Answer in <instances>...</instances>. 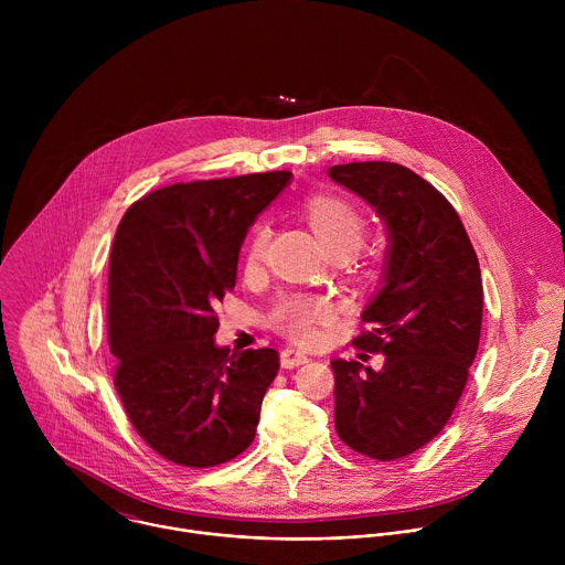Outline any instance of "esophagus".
I'll return each mask as SVG.
<instances>
[{
  "instance_id": "1",
  "label": "esophagus",
  "mask_w": 565,
  "mask_h": 565,
  "mask_svg": "<svg viewBox=\"0 0 565 565\" xmlns=\"http://www.w3.org/2000/svg\"><path fill=\"white\" fill-rule=\"evenodd\" d=\"M279 358H281V366H284V369H295V366L308 362V355H306L303 351L295 349V347H286Z\"/></svg>"
}]
</instances>
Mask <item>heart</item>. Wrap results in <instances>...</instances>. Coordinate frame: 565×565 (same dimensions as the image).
Masks as SVG:
<instances>
[{
    "mask_svg": "<svg viewBox=\"0 0 565 565\" xmlns=\"http://www.w3.org/2000/svg\"><path fill=\"white\" fill-rule=\"evenodd\" d=\"M306 216L315 230V234L324 241V246L331 253H351L358 248L364 234V218L362 214L347 201L335 196H317L310 199L306 205ZM270 225L264 221L255 227L246 266L248 270H257L266 257L270 244ZM331 312V306L319 297L292 295L286 297L273 312L275 324L288 333L292 340L310 342L317 333V321H324Z\"/></svg>",
    "mask_w": 565,
    "mask_h": 565,
    "instance_id": "1",
    "label": "heart"
}]
</instances>
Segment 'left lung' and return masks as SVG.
Here are the masks:
<instances>
[{
  "instance_id": "left-lung-1",
  "label": "left lung",
  "mask_w": 565,
  "mask_h": 565,
  "mask_svg": "<svg viewBox=\"0 0 565 565\" xmlns=\"http://www.w3.org/2000/svg\"><path fill=\"white\" fill-rule=\"evenodd\" d=\"M329 177L386 230L380 288L355 338L384 364L331 362L335 429L358 454L395 460L436 438L462 395L482 321L478 257L451 203L409 168L369 160L333 166Z\"/></svg>"
}]
</instances>
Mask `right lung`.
<instances>
[{"label":"right lung","instance_id":"add662e5","mask_svg":"<svg viewBox=\"0 0 565 565\" xmlns=\"http://www.w3.org/2000/svg\"><path fill=\"white\" fill-rule=\"evenodd\" d=\"M290 172L160 188L122 216L109 262L114 384L138 436L183 467H214L255 440L275 349L216 347V303L241 244Z\"/></svg>","mask_w":565,"mask_h":565}]
</instances>
